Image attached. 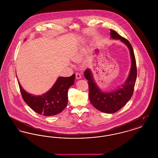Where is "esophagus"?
Here are the masks:
<instances>
[{"label": "esophagus", "instance_id": "34e87169", "mask_svg": "<svg viewBox=\"0 0 158 158\" xmlns=\"http://www.w3.org/2000/svg\"><path fill=\"white\" fill-rule=\"evenodd\" d=\"M81 77H82V76H81L80 73H78V72L76 73V78L77 79H81Z\"/></svg>", "mask_w": 158, "mask_h": 158}]
</instances>
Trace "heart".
Wrapping results in <instances>:
<instances>
[{
	"instance_id": "heart-1",
	"label": "heart",
	"mask_w": 158,
	"mask_h": 158,
	"mask_svg": "<svg viewBox=\"0 0 158 158\" xmlns=\"http://www.w3.org/2000/svg\"><path fill=\"white\" fill-rule=\"evenodd\" d=\"M82 58V56L80 54H76L75 56L74 57V60L77 61V60H81V59Z\"/></svg>"
}]
</instances>
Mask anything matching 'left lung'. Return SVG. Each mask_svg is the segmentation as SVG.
<instances>
[{
	"mask_svg": "<svg viewBox=\"0 0 158 158\" xmlns=\"http://www.w3.org/2000/svg\"><path fill=\"white\" fill-rule=\"evenodd\" d=\"M111 37L120 40L127 45L130 50L131 66L127 80L122 87L110 92H104L96 85L89 69H87L84 76L88 81L89 98L90 103L99 111L112 114L120 110L131 98L137 77V67L133 49L127 39L120 35L116 31L110 30Z\"/></svg>",
	"mask_w": 158,
	"mask_h": 158,
	"instance_id": "obj_1",
	"label": "left lung"
}]
</instances>
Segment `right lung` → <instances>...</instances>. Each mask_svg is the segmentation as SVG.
Listing matches in <instances>:
<instances>
[{
	"mask_svg": "<svg viewBox=\"0 0 158 158\" xmlns=\"http://www.w3.org/2000/svg\"><path fill=\"white\" fill-rule=\"evenodd\" d=\"M75 79V74L70 77H59L50 90L40 96L28 94L23 89L19 81L18 84L25 103L35 112L48 117L59 114L66 108L68 89L74 84Z\"/></svg>",
	"mask_w": 158,
	"mask_h": 158,
	"instance_id": "right-lung-1",
	"label": "right lung"
}]
</instances>
